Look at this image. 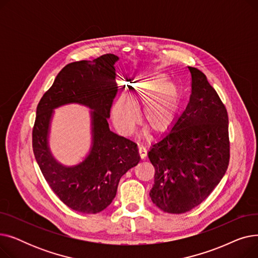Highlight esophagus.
<instances>
[{"mask_svg":"<svg viewBox=\"0 0 258 258\" xmlns=\"http://www.w3.org/2000/svg\"><path fill=\"white\" fill-rule=\"evenodd\" d=\"M138 153H139V156L141 159H145L146 155H147V152H146V148L144 146H139L138 147Z\"/></svg>","mask_w":258,"mask_h":258,"instance_id":"esophagus-1","label":"esophagus"}]
</instances>
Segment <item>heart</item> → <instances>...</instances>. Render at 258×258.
<instances>
[{
  "instance_id": "obj_1",
  "label": "heart",
  "mask_w": 258,
  "mask_h": 258,
  "mask_svg": "<svg viewBox=\"0 0 258 258\" xmlns=\"http://www.w3.org/2000/svg\"><path fill=\"white\" fill-rule=\"evenodd\" d=\"M135 95L118 98L113 104L114 123L123 135H130L139 121L137 108L142 106V122L154 133H164L172 125L180 110V93L167 75L143 73L134 80Z\"/></svg>"
}]
</instances>
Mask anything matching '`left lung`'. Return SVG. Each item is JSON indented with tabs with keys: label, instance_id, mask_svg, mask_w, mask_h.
I'll return each mask as SVG.
<instances>
[{
	"label": "left lung",
	"instance_id": "obj_1",
	"mask_svg": "<svg viewBox=\"0 0 258 258\" xmlns=\"http://www.w3.org/2000/svg\"><path fill=\"white\" fill-rule=\"evenodd\" d=\"M191 94L173 126L148 152L155 167L150 192L167 213H185L199 206L221 182L229 165L228 113L206 75L188 67Z\"/></svg>",
	"mask_w": 258,
	"mask_h": 258
}]
</instances>
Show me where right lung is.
<instances>
[{
    "mask_svg": "<svg viewBox=\"0 0 258 258\" xmlns=\"http://www.w3.org/2000/svg\"><path fill=\"white\" fill-rule=\"evenodd\" d=\"M114 54L68 63L36 107L32 130L34 157L50 188L69 208L88 214L104 210L116 197L122 175L136 166L137 144L110 131L107 119L118 91ZM80 103L93 111L92 147L81 164L67 168L52 158L47 145L54 108Z\"/></svg>",
    "mask_w": 258,
    "mask_h": 258,
    "instance_id": "1",
    "label": "right lung"
}]
</instances>
